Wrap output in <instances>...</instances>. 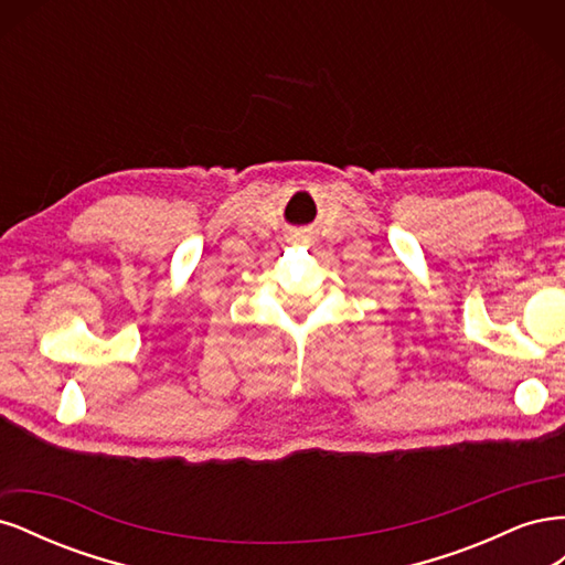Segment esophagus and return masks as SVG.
Instances as JSON below:
<instances>
[{
	"mask_svg": "<svg viewBox=\"0 0 565 565\" xmlns=\"http://www.w3.org/2000/svg\"><path fill=\"white\" fill-rule=\"evenodd\" d=\"M295 243H306V237H301V235H299V237H297V241H295Z\"/></svg>",
	"mask_w": 565,
	"mask_h": 565,
	"instance_id": "esophagus-1",
	"label": "esophagus"
}]
</instances>
